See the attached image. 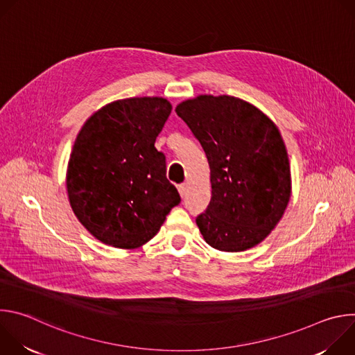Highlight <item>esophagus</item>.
Listing matches in <instances>:
<instances>
[{
  "label": "esophagus",
  "instance_id": "1",
  "mask_svg": "<svg viewBox=\"0 0 355 355\" xmlns=\"http://www.w3.org/2000/svg\"><path fill=\"white\" fill-rule=\"evenodd\" d=\"M177 188H178V192H180L181 196H184L187 193V185L185 184H180Z\"/></svg>",
  "mask_w": 355,
  "mask_h": 355
}]
</instances>
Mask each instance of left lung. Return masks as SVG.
I'll return each mask as SVG.
<instances>
[{"label":"left lung","instance_id":"obj_1","mask_svg":"<svg viewBox=\"0 0 355 355\" xmlns=\"http://www.w3.org/2000/svg\"><path fill=\"white\" fill-rule=\"evenodd\" d=\"M177 115L199 140L211 167L212 198L196 225L220 251H244L263 241L291 198L284 140L260 110L230 95H199Z\"/></svg>","mask_w":355,"mask_h":355}]
</instances>
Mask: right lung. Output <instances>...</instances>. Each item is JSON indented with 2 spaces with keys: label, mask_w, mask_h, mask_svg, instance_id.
<instances>
[{
  "label": "right lung",
  "mask_w": 355,
  "mask_h": 355,
  "mask_svg": "<svg viewBox=\"0 0 355 355\" xmlns=\"http://www.w3.org/2000/svg\"><path fill=\"white\" fill-rule=\"evenodd\" d=\"M170 114L164 98H126L101 108L80 130L67 192L77 219L99 241L140 247L181 202L166 177V156L155 147Z\"/></svg>",
  "instance_id": "1"
}]
</instances>
